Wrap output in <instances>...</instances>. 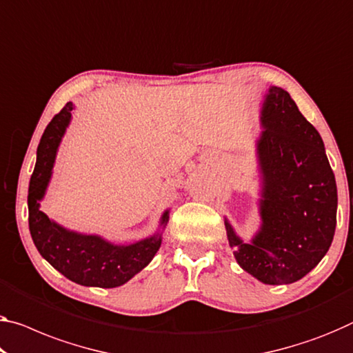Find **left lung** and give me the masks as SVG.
I'll return each instance as SVG.
<instances>
[{
	"mask_svg": "<svg viewBox=\"0 0 353 353\" xmlns=\"http://www.w3.org/2000/svg\"><path fill=\"white\" fill-rule=\"evenodd\" d=\"M257 143L262 173V227L243 243L225 222L233 256L263 284H292L306 276L332 246L338 189L317 129L290 94L271 86Z\"/></svg>",
	"mask_w": 353,
	"mask_h": 353,
	"instance_id": "8db88e82",
	"label": "left lung"
}]
</instances>
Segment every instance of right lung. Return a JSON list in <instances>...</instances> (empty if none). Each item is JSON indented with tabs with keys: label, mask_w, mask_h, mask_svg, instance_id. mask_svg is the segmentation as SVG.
Returning a JSON list of instances; mask_svg holds the SVG:
<instances>
[{
	"label": "right lung",
	"mask_w": 353,
	"mask_h": 353,
	"mask_svg": "<svg viewBox=\"0 0 353 353\" xmlns=\"http://www.w3.org/2000/svg\"><path fill=\"white\" fill-rule=\"evenodd\" d=\"M68 102L48 123L37 146V161L28 189V222L31 238L37 251L53 268L80 285L112 289L128 283L134 274L151 262L161 248V233L129 246L112 245L101 236L80 235L69 232L47 218L39 210L50 180L58 145L66 131L72 112ZM169 221V211L162 216L161 224Z\"/></svg>",
	"instance_id": "1"
}]
</instances>
